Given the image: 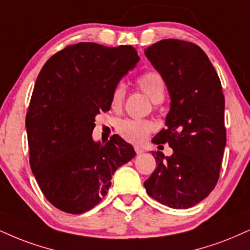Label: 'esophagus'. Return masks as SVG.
<instances>
[{"instance_id": "34e87169", "label": "esophagus", "mask_w": 250, "mask_h": 250, "mask_svg": "<svg viewBox=\"0 0 250 250\" xmlns=\"http://www.w3.org/2000/svg\"><path fill=\"white\" fill-rule=\"evenodd\" d=\"M134 149H135V151H136V154L137 155H141V154H143L144 152V150L141 148V146H134Z\"/></svg>"}]
</instances>
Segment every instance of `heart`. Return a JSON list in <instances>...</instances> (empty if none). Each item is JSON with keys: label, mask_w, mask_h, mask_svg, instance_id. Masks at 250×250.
I'll list each match as a JSON object with an SVG mask.
<instances>
[{"label": "heart", "mask_w": 250, "mask_h": 250, "mask_svg": "<svg viewBox=\"0 0 250 250\" xmlns=\"http://www.w3.org/2000/svg\"><path fill=\"white\" fill-rule=\"evenodd\" d=\"M137 86L154 104H161L164 100L165 83L157 72H146L137 79ZM125 96V86L122 83L114 87L110 96V106L113 109L121 108ZM152 125L144 120L125 119L117 123L116 131L123 140L131 143H142L152 131Z\"/></svg>", "instance_id": "b5f03b06"}]
</instances>
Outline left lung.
<instances>
[{"mask_svg": "<svg viewBox=\"0 0 250 250\" xmlns=\"http://www.w3.org/2000/svg\"><path fill=\"white\" fill-rule=\"evenodd\" d=\"M169 91L167 128L152 140L173 154L152 152L157 167L144 182L146 193L171 208H190L213 191L226 146L225 96L220 79L198 45L163 39L144 50Z\"/></svg>", "mask_w": 250, "mask_h": 250, "instance_id": "left-lung-1", "label": "left lung"}]
</instances>
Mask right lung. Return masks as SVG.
<instances>
[{"mask_svg": "<svg viewBox=\"0 0 250 250\" xmlns=\"http://www.w3.org/2000/svg\"><path fill=\"white\" fill-rule=\"evenodd\" d=\"M140 60L130 45H68L45 62L26 113L30 167L47 200L60 211L81 214L102 200L113 174L135 157L114 135L92 138L95 116L110 109L120 79Z\"/></svg>", "mask_w": 250, "mask_h": 250, "instance_id": "1", "label": "right lung"}]
</instances>
